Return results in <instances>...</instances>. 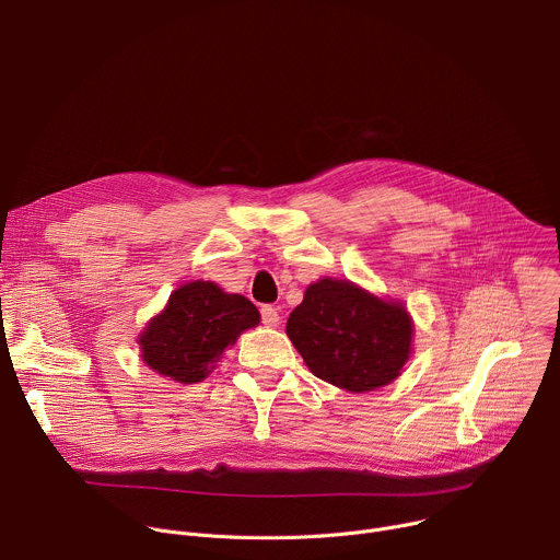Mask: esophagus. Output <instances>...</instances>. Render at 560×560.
<instances>
[{"label":"esophagus","instance_id":"34e87169","mask_svg":"<svg viewBox=\"0 0 560 560\" xmlns=\"http://www.w3.org/2000/svg\"><path fill=\"white\" fill-rule=\"evenodd\" d=\"M260 316H262V323H265L267 327H276V325L280 323L278 308H276V306H271V304H265V306L260 308Z\"/></svg>","mask_w":560,"mask_h":560}]
</instances>
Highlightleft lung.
Returning a JSON list of instances; mask_svg holds the SVG:
<instances>
[{
	"label": "left lung",
	"mask_w": 560,
	"mask_h": 560,
	"mask_svg": "<svg viewBox=\"0 0 560 560\" xmlns=\"http://www.w3.org/2000/svg\"><path fill=\"white\" fill-rule=\"evenodd\" d=\"M411 331L402 304L331 278L308 287L287 320V336L314 376L355 394L400 376Z\"/></svg>",
	"instance_id": "1"
}]
</instances>
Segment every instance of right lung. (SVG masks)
Here are the masks:
<instances>
[{"label":"right lung","instance_id":"obj_1","mask_svg":"<svg viewBox=\"0 0 560 560\" xmlns=\"http://www.w3.org/2000/svg\"><path fill=\"white\" fill-rule=\"evenodd\" d=\"M260 323L252 300L224 293L213 282L175 289L164 312L140 336L142 358L158 374L194 385L209 376L211 364L244 331Z\"/></svg>","mask_w":560,"mask_h":560}]
</instances>
